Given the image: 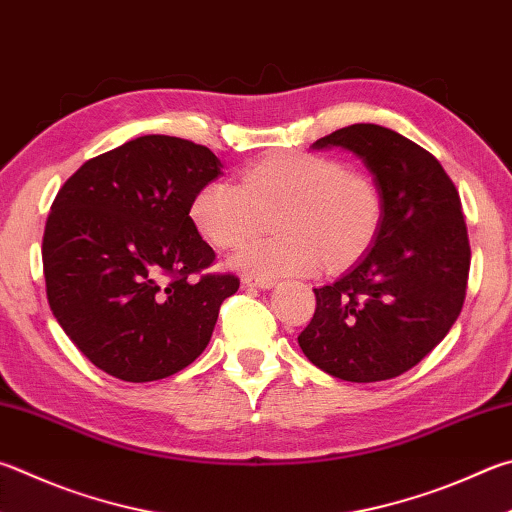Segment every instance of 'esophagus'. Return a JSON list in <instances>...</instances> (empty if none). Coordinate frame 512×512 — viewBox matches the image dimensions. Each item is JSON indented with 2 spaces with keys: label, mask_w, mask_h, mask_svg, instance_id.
Returning <instances> with one entry per match:
<instances>
[{
  "label": "esophagus",
  "mask_w": 512,
  "mask_h": 512,
  "mask_svg": "<svg viewBox=\"0 0 512 512\" xmlns=\"http://www.w3.org/2000/svg\"><path fill=\"white\" fill-rule=\"evenodd\" d=\"M241 286H244V288H262V291H266V288L275 286V280H264V277L244 275V277H241Z\"/></svg>",
  "instance_id": "obj_1"
}]
</instances>
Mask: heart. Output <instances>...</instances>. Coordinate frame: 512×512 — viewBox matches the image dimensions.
<instances>
[{"mask_svg": "<svg viewBox=\"0 0 512 512\" xmlns=\"http://www.w3.org/2000/svg\"><path fill=\"white\" fill-rule=\"evenodd\" d=\"M194 226L217 248H232L273 219L277 237L253 239L230 257V268L275 280L356 259L376 237L383 197L365 174L336 159L306 152L268 156L241 172V181L217 179L192 201Z\"/></svg>", "mask_w": 512, "mask_h": 512, "instance_id": "heart-1", "label": "heart"}]
</instances>
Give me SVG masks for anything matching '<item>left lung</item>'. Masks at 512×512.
<instances>
[{"mask_svg": "<svg viewBox=\"0 0 512 512\" xmlns=\"http://www.w3.org/2000/svg\"><path fill=\"white\" fill-rule=\"evenodd\" d=\"M311 147L358 156L383 197V219L349 271L313 288V320L297 342L315 367L349 383L396 378L448 336L466 300L459 192L430 152L394 129L358 123Z\"/></svg>", "mask_w": 512, "mask_h": 512, "instance_id": "8db88e82", "label": "left lung"}]
</instances>
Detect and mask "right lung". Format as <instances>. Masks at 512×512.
I'll return each instance as SVG.
<instances>
[{
  "label": "right lung",
  "mask_w": 512,
  "mask_h": 512,
  "mask_svg": "<svg viewBox=\"0 0 512 512\" xmlns=\"http://www.w3.org/2000/svg\"><path fill=\"white\" fill-rule=\"evenodd\" d=\"M208 147L150 134L87 161L46 219L49 306L69 340L109 376L150 383L208 347L235 275H192L215 262L190 217L221 176Z\"/></svg>",
  "instance_id": "right-lung-1"
}]
</instances>
